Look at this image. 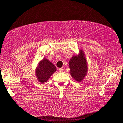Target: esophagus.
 Here are the masks:
<instances>
[{
	"label": "esophagus",
	"mask_w": 123,
	"mask_h": 123,
	"mask_svg": "<svg viewBox=\"0 0 123 123\" xmlns=\"http://www.w3.org/2000/svg\"><path fill=\"white\" fill-rule=\"evenodd\" d=\"M59 72H63V71H64V68H63V67H62V68H59Z\"/></svg>",
	"instance_id": "1"
}]
</instances>
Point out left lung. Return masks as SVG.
I'll return each instance as SVG.
<instances>
[{"instance_id":"left-lung-1","label":"left lung","mask_w":123,"mask_h":123,"mask_svg":"<svg viewBox=\"0 0 123 123\" xmlns=\"http://www.w3.org/2000/svg\"><path fill=\"white\" fill-rule=\"evenodd\" d=\"M69 67L72 77L76 81H81L87 72V63L83 52L79 56L72 57L69 61Z\"/></svg>"}]
</instances>
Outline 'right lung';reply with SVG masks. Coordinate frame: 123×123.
Returning a JSON list of instances; mask_svg holds the SVG:
<instances>
[{
	"mask_svg": "<svg viewBox=\"0 0 123 123\" xmlns=\"http://www.w3.org/2000/svg\"><path fill=\"white\" fill-rule=\"evenodd\" d=\"M56 68L55 66L49 60L44 59L39 63L36 74L39 81L43 83L48 80L51 74L56 72Z\"/></svg>",
	"mask_w": 123,
	"mask_h": 123,
	"instance_id": "add662e5",
	"label": "right lung"
}]
</instances>
